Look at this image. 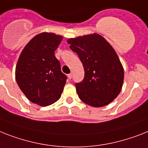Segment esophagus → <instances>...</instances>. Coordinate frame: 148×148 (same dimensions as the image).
<instances>
[{"label":"esophagus","instance_id":"obj_1","mask_svg":"<svg viewBox=\"0 0 148 148\" xmlns=\"http://www.w3.org/2000/svg\"><path fill=\"white\" fill-rule=\"evenodd\" d=\"M67 76H68V79H72V74H71V73H70V74H69V75H67Z\"/></svg>","mask_w":148,"mask_h":148}]
</instances>
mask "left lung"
<instances>
[{
	"label": "left lung",
	"instance_id": "left-lung-1",
	"mask_svg": "<svg viewBox=\"0 0 148 148\" xmlns=\"http://www.w3.org/2000/svg\"><path fill=\"white\" fill-rule=\"evenodd\" d=\"M67 43L85 70L84 79L75 84L79 98L91 107L109 104L119 95L124 79L123 67L113 47L95 33L69 38Z\"/></svg>",
	"mask_w": 148,
	"mask_h": 148
}]
</instances>
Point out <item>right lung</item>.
Returning a JSON list of instances; mask_svg holds the SVG:
<instances>
[{
  "mask_svg": "<svg viewBox=\"0 0 148 148\" xmlns=\"http://www.w3.org/2000/svg\"><path fill=\"white\" fill-rule=\"evenodd\" d=\"M62 39L54 33H40L25 45L16 66L19 88L31 102L41 107L58 101L66 82L54 55Z\"/></svg>",
  "mask_w": 148,
  "mask_h": 148,
  "instance_id": "add662e5",
  "label": "right lung"
}]
</instances>
